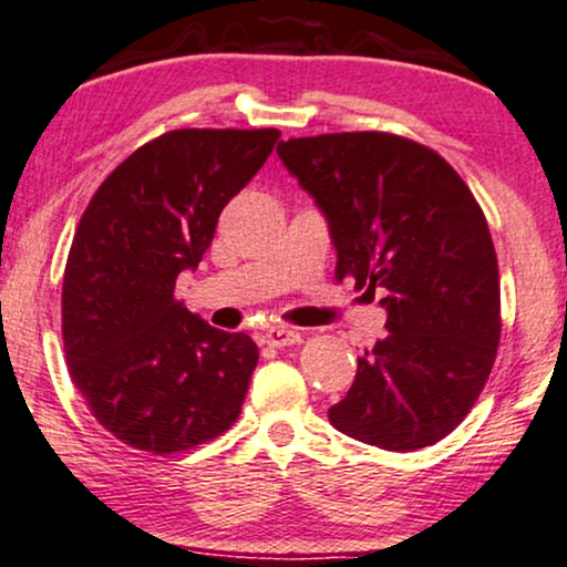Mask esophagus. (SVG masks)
I'll use <instances>...</instances> for the list:
<instances>
[{
    "label": "esophagus",
    "mask_w": 567,
    "mask_h": 567,
    "mask_svg": "<svg viewBox=\"0 0 567 567\" xmlns=\"http://www.w3.org/2000/svg\"><path fill=\"white\" fill-rule=\"evenodd\" d=\"M265 342L270 348H289V344L302 342V334L295 329H284V326H272V329H268V334H265Z\"/></svg>",
    "instance_id": "34e87169"
}]
</instances>
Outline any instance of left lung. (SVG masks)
I'll return each mask as SVG.
<instances>
[{
	"label": "left lung",
	"mask_w": 567,
	"mask_h": 567,
	"mask_svg": "<svg viewBox=\"0 0 567 567\" xmlns=\"http://www.w3.org/2000/svg\"><path fill=\"white\" fill-rule=\"evenodd\" d=\"M278 158L329 223L339 281L388 310L329 422L384 451L437 443L475 405L502 334L483 209L443 156L388 132L286 140Z\"/></svg>",
	"instance_id": "obj_1"
}]
</instances>
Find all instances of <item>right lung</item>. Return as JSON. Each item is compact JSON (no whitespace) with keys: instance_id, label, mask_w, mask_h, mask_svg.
<instances>
[{"instance_id":"add662e5","label":"right lung","mask_w":567,"mask_h":567,"mask_svg":"<svg viewBox=\"0 0 567 567\" xmlns=\"http://www.w3.org/2000/svg\"><path fill=\"white\" fill-rule=\"evenodd\" d=\"M278 137L166 132L126 156L79 219L63 276L65 361L92 416L132 449L188 451L241 414L257 344L193 316L175 284Z\"/></svg>"}]
</instances>
